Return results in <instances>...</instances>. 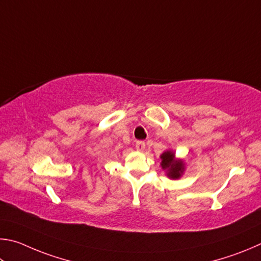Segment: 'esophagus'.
Wrapping results in <instances>:
<instances>
[{
    "label": "esophagus",
    "mask_w": 261,
    "mask_h": 261,
    "mask_svg": "<svg viewBox=\"0 0 261 261\" xmlns=\"http://www.w3.org/2000/svg\"><path fill=\"white\" fill-rule=\"evenodd\" d=\"M135 148L138 151H144L145 150V143L143 141H138V142L135 143Z\"/></svg>",
    "instance_id": "34e87169"
}]
</instances>
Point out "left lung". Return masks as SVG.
<instances>
[{"label":"left lung","instance_id":"1","mask_svg":"<svg viewBox=\"0 0 261 261\" xmlns=\"http://www.w3.org/2000/svg\"><path fill=\"white\" fill-rule=\"evenodd\" d=\"M161 159L162 168L164 171H166V175L173 180L180 179L185 172L184 161L182 159H176L175 152H173L172 150H166L165 152H163Z\"/></svg>","mask_w":261,"mask_h":261}]
</instances>
